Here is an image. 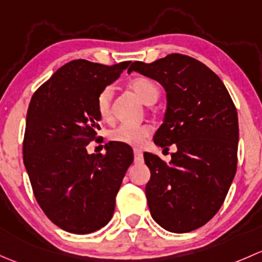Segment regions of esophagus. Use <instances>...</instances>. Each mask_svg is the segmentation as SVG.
Masks as SVG:
<instances>
[{"instance_id":"1","label":"esophagus","mask_w":262,"mask_h":262,"mask_svg":"<svg viewBox=\"0 0 262 262\" xmlns=\"http://www.w3.org/2000/svg\"><path fill=\"white\" fill-rule=\"evenodd\" d=\"M134 156H135V163L141 164L144 161V155H142V151L140 149L134 150Z\"/></svg>"}]
</instances>
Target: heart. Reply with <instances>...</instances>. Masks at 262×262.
Wrapping results in <instances>:
<instances>
[{
	"mask_svg": "<svg viewBox=\"0 0 262 262\" xmlns=\"http://www.w3.org/2000/svg\"><path fill=\"white\" fill-rule=\"evenodd\" d=\"M128 88L144 102L145 104H152L158 101L160 88L158 83L147 77H136L128 82ZM112 88L104 87L99 91L96 98V110L102 121H110L112 118ZM150 135V127L146 125H121L110 132V139L115 142L140 146Z\"/></svg>",
	"mask_w": 262,
	"mask_h": 262,
	"instance_id": "1",
	"label": "heart"
}]
</instances>
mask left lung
Returning a JSON list of instances; mask_svg holds the SVG:
<instances>
[{
	"label": "left lung",
	"instance_id": "1",
	"mask_svg": "<svg viewBox=\"0 0 262 262\" xmlns=\"http://www.w3.org/2000/svg\"><path fill=\"white\" fill-rule=\"evenodd\" d=\"M132 71L165 88L168 106L154 142L164 150L177 146L169 164L144 154L151 217L169 232L194 231L220 211L236 174L237 110L220 77L191 56L174 53L150 64L135 61Z\"/></svg>",
	"mask_w": 262,
	"mask_h": 262
}]
</instances>
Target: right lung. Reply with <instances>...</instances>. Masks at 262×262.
I'll list each match as a JSON object with an SVG mask.
<instances>
[{
	"mask_svg": "<svg viewBox=\"0 0 262 262\" xmlns=\"http://www.w3.org/2000/svg\"><path fill=\"white\" fill-rule=\"evenodd\" d=\"M131 61L108 67L78 59L59 68L32 94L24 136V164L40 208L54 225L85 234L104 227L116 195L134 161L128 145L106 144V154H88L98 140L97 94Z\"/></svg>",
	"mask_w": 262,
	"mask_h": 262,
	"instance_id": "add662e5",
	"label": "right lung"
}]
</instances>
